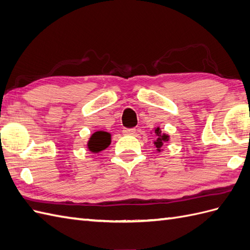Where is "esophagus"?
<instances>
[{
  "instance_id": "esophagus-1",
  "label": "esophagus",
  "mask_w": 250,
  "mask_h": 250,
  "mask_svg": "<svg viewBox=\"0 0 250 250\" xmlns=\"http://www.w3.org/2000/svg\"><path fill=\"white\" fill-rule=\"evenodd\" d=\"M135 132H136L135 128H124L123 129L124 135H133Z\"/></svg>"
}]
</instances>
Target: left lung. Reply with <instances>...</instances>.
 <instances>
[{"label": "left lung", "mask_w": 250, "mask_h": 250, "mask_svg": "<svg viewBox=\"0 0 250 250\" xmlns=\"http://www.w3.org/2000/svg\"><path fill=\"white\" fill-rule=\"evenodd\" d=\"M155 133L157 135V140L155 141V145H156V147H157V150L160 151L163 143L168 141V136H167V135H161V131H160V129H159V127H158V128L155 129Z\"/></svg>", "instance_id": "1"}]
</instances>
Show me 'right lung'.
<instances>
[{"label": "right lung", "mask_w": 250, "mask_h": 250, "mask_svg": "<svg viewBox=\"0 0 250 250\" xmlns=\"http://www.w3.org/2000/svg\"><path fill=\"white\" fill-rule=\"evenodd\" d=\"M110 142H111L110 133H108L106 131H96L93 133L92 137L90 138L88 147L91 151L97 153V151H101L103 149H105L106 147H108Z\"/></svg>", "instance_id": "1"}]
</instances>
